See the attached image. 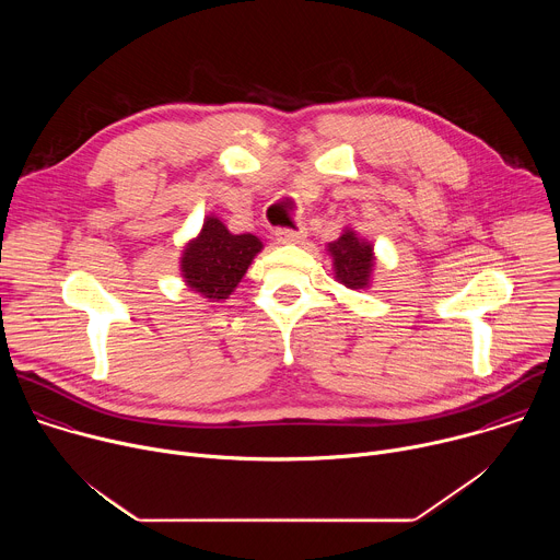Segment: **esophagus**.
<instances>
[{"mask_svg": "<svg viewBox=\"0 0 560 560\" xmlns=\"http://www.w3.org/2000/svg\"><path fill=\"white\" fill-rule=\"evenodd\" d=\"M275 236L279 244H299L305 238V228H279Z\"/></svg>", "mask_w": 560, "mask_h": 560, "instance_id": "1", "label": "esophagus"}]
</instances>
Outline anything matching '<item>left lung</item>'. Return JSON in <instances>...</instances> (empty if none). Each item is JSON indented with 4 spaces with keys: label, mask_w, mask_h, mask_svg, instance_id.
<instances>
[{
    "label": "left lung",
    "mask_w": 560,
    "mask_h": 560,
    "mask_svg": "<svg viewBox=\"0 0 560 560\" xmlns=\"http://www.w3.org/2000/svg\"><path fill=\"white\" fill-rule=\"evenodd\" d=\"M332 259H335V270H337V279L352 288H365L372 275V266H374V257H372V246L368 242H361V238L352 232L346 230L337 242H332L328 246Z\"/></svg>",
    "instance_id": "8db88e82"
}]
</instances>
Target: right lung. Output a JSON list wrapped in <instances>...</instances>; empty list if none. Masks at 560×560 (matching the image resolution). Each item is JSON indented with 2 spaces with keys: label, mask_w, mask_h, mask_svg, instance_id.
<instances>
[{
  "label": "right lung",
  "mask_w": 560,
  "mask_h": 560,
  "mask_svg": "<svg viewBox=\"0 0 560 560\" xmlns=\"http://www.w3.org/2000/svg\"><path fill=\"white\" fill-rule=\"evenodd\" d=\"M261 248L255 234H232L217 217H208L182 257L184 279L206 299H228Z\"/></svg>",
  "instance_id": "add662e5"
}]
</instances>
